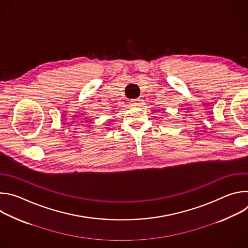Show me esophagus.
I'll return each mask as SVG.
<instances>
[{
	"label": "esophagus",
	"mask_w": 248,
	"mask_h": 248,
	"mask_svg": "<svg viewBox=\"0 0 248 248\" xmlns=\"http://www.w3.org/2000/svg\"><path fill=\"white\" fill-rule=\"evenodd\" d=\"M130 104H131V106H138L139 105V100L138 99H133V100H131L130 101Z\"/></svg>",
	"instance_id": "esophagus-1"
}]
</instances>
